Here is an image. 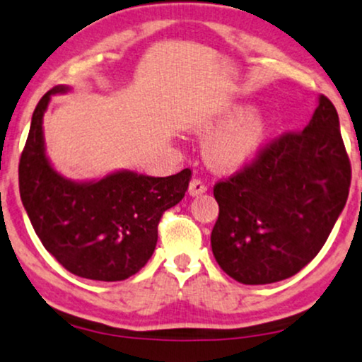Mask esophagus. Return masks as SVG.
<instances>
[{
  "instance_id": "esophagus-1",
  "label": "esophagus",
  "mask_w": 362,
  "mask_h": 362,
  "mask_svg": "<svg viewBox=\"0 0 362 362\" xmlns=\"http://www.w3.org/2000/svg\"><path fill=\"white\" fill-rule=\"evenodd\" d=\"M206 190H207V187L202 180H200V178H192V180H190V185H189L190 195H199V194L206 192Z\"/></svg>"
}]
</instances>
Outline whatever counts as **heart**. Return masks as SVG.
Here are the masks:
<instances>
[{
	"instance_id": "heart-1",
	"label": "heart",
	"mask_w": 362,
	"mask_h": 362,
	"mask_svg": "<svg viewBox=\"0 0 362 362\" xmlns=\"http://www.w3.org/2000/svg\"><path fill=\"white\" fill-rule=\"evenodd\" d=\"M247 107L233 106L216 123L202 128L204 134H212L206 146V158L212 167L223 172L236 170L259 151L268 132L264 116H246Z\"/></svg>"
}]
</instances>
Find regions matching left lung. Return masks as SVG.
I'll use <instances>...</instances> for the list:
<instances>
[{
  "label": "left lung",
  "instance_id": "obj_1",
  "mask_svg": "<svg viewBox=\"0 0 362 362\" xmlns=\"http://www.w3.org/2000/svg\"><path fill=\"white\" fill-rule=\"evenodd\" d=\"M349 187L351 162L337 111L320 95L305 129L273 138L214 185L216 261L245 285L297 275L327 241Z\"/></svg>",
  "mask_w": 362,
  "mask_h": 362
}]
</instances>
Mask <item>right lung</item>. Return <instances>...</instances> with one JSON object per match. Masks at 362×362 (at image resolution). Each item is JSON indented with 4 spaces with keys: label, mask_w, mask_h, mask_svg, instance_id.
Wrapping results in <instances>:
<instances>
[{
    "label": "right lung",
    "mask_w": 362,
    "mask_h": 362,
    "mask_svg": "<svg viewBox=\"0 0 362 362\" xmlns=\"http://www.w3.org/2000/svg\"><path fill=\"white\" fill-rule=\"evenodd\" d=\"M57 86L38 101L20 156V197L43 247L72 275L119 281L138 273L153 255L163 212L184 199L192 170L146 177L117 172L76 184L50 167L42 117Z\"/></svg>",
    "instance_id": "obj_1"
}]
</instances>
